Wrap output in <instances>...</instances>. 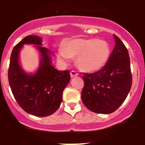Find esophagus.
I'll return each mask as SVG.
<instances>
[{
	"instance_id": "34e87169",
	"label": "esophagus",
	"mask_w": 145,
	"mask_h": 145,
	"mask_svg": "<svg viewBox=\"0 0 145 145\" xmlns=\"http://www.w3.org/2000/svg\"><path fill=\"white\" fill-rule=\"evenodd\" d=\"M78 72L75 71H74V70H72L71 72H70V77L71 78H74V77H76L78 76Z\"/></svg>"
}]
</instances>
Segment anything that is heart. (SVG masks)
Wrapping results in <instances>:
<instances>
[{
  "label": "heart",
  "mask_w": 145,
  "mask_h": 145,
  "mask_svg": "<svg viewBox=\"0 0 145 145\" xmlns=\"http://www.w3.org/2000/svg\"><path fill=\"white\" fill-rule=\"evenodd\" d=\"M58 59L64 64L77 57V65L83 71L93 72L104 66L109 57L107 42L101 39H74L68 41L65 46H60Z\"/></svg>",
  "instance_id": "b5f03b06"
}]
</instances>
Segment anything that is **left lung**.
<instances>
[{
    "mask_svg": "<svg viewBox=\"0 0 145 145\" xmlns=\"http://www.w3.org/2000/svg\"><path fill=\"white\" fill-rule=\"evenodd\" d=\"M115 46L103 68L94 73H84L81 99L93 112L108 114L124 103L132 83L128 50L114 34Z\"/></svg>",
    "mask_w": 145,
    "mask_h": 145,
    "instance_id": "1",
    "label": "left lung"
}]
</instances>
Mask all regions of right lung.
Masks as SVG:
<instances>
[{"label": "right lung", "mask_w": 145, "mask_h": 145, "mask_svg": "<svg viewBox=\"0 0 145 145\" xmlns=\"http://www.w3.org/2000/svg\"><path fill=\"white\" fill-rule=\"evenodd\" d=\"M24 44L35 45L40 54L39 67L28 74L21 67L19 54ZM41 37L27 36L17 44L11 52L8 82L14 98L21 108L34 116H47L59 108L62 93L70 80V71H59L52 64L53 53L43 47Z\"/></svg>", "instance_id": "right-lung-1"}]
</instances>
